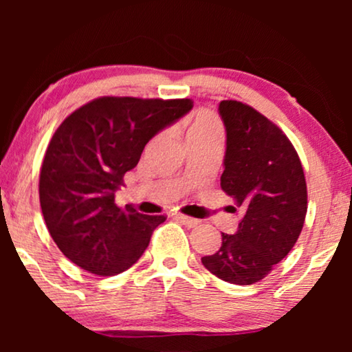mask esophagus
Masks as SVG:
<instances>
[{
  "mask_svg": "<svg viewBox=\"0 0 352 352\" xmlns=\"http://www.w3.org/2000/svg\"><path fill=\"white\" fill-rule=\"evenodd\" d=\"M176 219L179 221V223L186 224L187 228H195V226L200 223L199 219H195V218H189V216H186V214H176Z\"/></svg>",
  "mask_w": 352,
  "mask_h": 352,
  "instance_id": "34e87169",
  "label": "esophagus"
}]
</instances>
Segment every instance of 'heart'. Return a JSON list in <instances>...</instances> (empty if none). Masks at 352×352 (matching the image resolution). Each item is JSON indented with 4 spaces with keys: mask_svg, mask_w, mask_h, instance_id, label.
<instances>
[{
    "mask_svg": "<svg viewBox=\"0 0 352 352\" xmlns=\"http://www.w3.org/2000/svg\"><path fill=\"white\" fill-rule=\"evenodd\" d=\"M206 138H223V123L210 110H200L192 118L189 126L190 139H206Z\"/></svg>",
    "mask_w": 352,
    "mask_h": 352,
    "instance_id": "obj_1",
    "label": "heart"
}]
</instances>
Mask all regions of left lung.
Listing matches in <instances>:
<instances>
[{
    "instance_id": "left-lung-1",
    "label": "left lung",
    "mask_w": 352,
    "mask_h": 352,
    "mask_svg": "<svg viewBox=\"0 0 352 352\" xmlns=\"http://www.w3.org/2000/svg\"><path fill=\"white\" fill-rule=\"evenodd\" d=\"M226 126L221 189L242 210L234 235L223 234L214 254L201 258L221 280L252 285L290 253L307 211L300 157L280 128L239 100H223Z\"/></svg>"
}]
</instances>
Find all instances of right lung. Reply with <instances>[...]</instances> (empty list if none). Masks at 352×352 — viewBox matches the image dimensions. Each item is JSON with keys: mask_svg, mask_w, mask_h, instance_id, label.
Listing matches in <instances>:
<instances>
[{"mask_svg": "<svg viewBox=\"0 0 352 352\" xmlns=\"http://www.w3.org/2000/svg\"><path fill=\"white\" fill-rule=\"evenodd\" d=\"M192 107L190 99L104 96L56 129L43 158L40 204L52 240L72 263L96 276H117L142 256L166 218L120 208L115 192L146 144Z\"/></svg>", "mask_w": 352, "mask_h": 352, "instance_id": "right-lung-1", "label": "right lung"}]
</instances>
